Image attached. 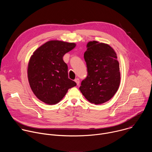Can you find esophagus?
I'll return each mask as SVG.
<instances>
[{
    "label": "esophagus",
    "instance_id": "obj_1",
    "mask_svg": "<svg viewBox=\"0 0 152 152\" xmlns=\"http://www.w3.org/2000/svg\"><path fill=\"white\" fill-rule=\"evenodd\" d=\"M75 81L76 82V84H77V85H79V83H80V80H79V79L78 78H76V79H75Z\"/></svg>",
    "mask_w": 152,
    "mask_h": 152
}]
</instances>
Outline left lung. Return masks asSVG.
Listing matches in <instances>:
<instances>
[{
    "instance_id": "1",
    "label": "left lung",
    "mask_w": 152,
    "mask_h": 152,
    "mask_svg": "<svg viewBox=\"0 0 152 152\" xmlns=\"http://www.w3.org/2000/svg\"><path fill=\"white\" fill-rule=\"evenodd\" d=\"M86 47L83 56L88 75L79 90L90 102L102 104L110 100L118 89L119 62L114 50L107 44L93 41Z\"/></svg>"
}]
</instances>
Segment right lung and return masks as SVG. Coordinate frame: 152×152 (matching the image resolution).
<instances>
[{"instance_id":"1","label":"right lung","mask_w":152,"mask_h":152,"mask_svg":"<svg viewBox=\"0 0 152 152\" xmlns=\"http://www.w3.org/2000/svg\"><path fill=\"white\" fill-rule=\"evenodd\" d=\"M76 46L73 42L58 40L46 42L31 56L28 68L31 88L41 101L55 104L76 85L68 76V66L63 56Z\"/></svg>"}]
</instances>
